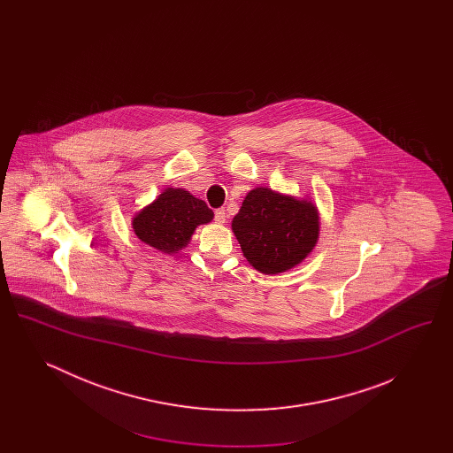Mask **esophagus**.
<instances>
[{
  "label": "esophagus",
  "instance_id": "34e87169",
  "mask_svg": "<svg viewBox=\"0 0 453 453\" xmlns=\"http://www.w3.org/2000/svg\"><path fill=\"white\" fill-rule=\"evenodd\" d=\"M216 222L217 224H224L226 222V211L224 209H217Z\"/></svg>",
  "mask_w": 453,
  "mask_h": 453
}]
</instances>
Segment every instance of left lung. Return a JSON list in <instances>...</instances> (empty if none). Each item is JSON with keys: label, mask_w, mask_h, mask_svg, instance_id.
<instances>
[{"label": "left lung", "mask_w": 453, "mask_h": 453, "mask_svg": "<svg viewBox=\"0 0 453 453\" xmlns=\"http://www.w3.org/2000/svg\"><path fill=\"white\" fill-rule=\"evenodd\" d=\"M231 227L248 263L265 275H279L312 253L321 224L311 198L257 187L244 196Z\"/></svg>", "instance_id": "1"}]
</instances>
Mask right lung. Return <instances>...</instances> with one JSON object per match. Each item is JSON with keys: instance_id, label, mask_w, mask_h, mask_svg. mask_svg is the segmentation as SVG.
Segmentation results:
<instances>
[{"instance_id": "1", "label": "right lung", "mask_w": 453, "mask_h": 453, "mask_svg": "<svg viewBox=\"0 0 453 453\" xmlns=\"http://www.w3.org/2000/svg\"><path fill=\"white\" fill-rule=\"evenodd\" d=\"M214 212L207 203L183 188H165L157 198L135 212L132 229L142 242L154 250L174 255L187 248L195 229L209 224Z\"/></svg>"}]
</instances>
